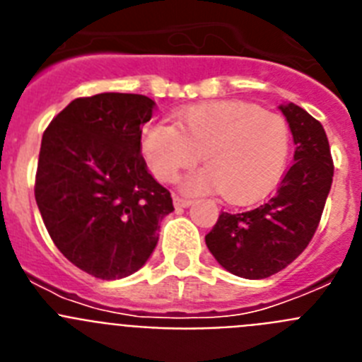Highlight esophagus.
<instances>
[{"label":"esophagus","instance_id":"1","mask_svg":"<svg viewBox=\"0 0 362 362\" xmlns=\"http://www.w3.org/2000/svg\"><path fill=\"white\" fill-rule=\"evenodd\" d=\"M174 204H175V209H187V206H190L192 204V201L185 199V197L174 196Z\"/></svg>","mask_w":362,"mask_h":362}]
</instances>
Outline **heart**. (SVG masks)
I'll list each match as a JSON object with an SVG mask.
<instances>
[{"label":"heart","instance_id":"1","mask_svg":"<svg viewBox=\"0 0 362 362\" xmlns=\"http://www.w3.org/2000/svg\"><path fill=\"white\" fill-rule=\"evenodd\" d=\"M143 152L159 181H172L197 161L204 168L181 181L188 194L219 190L228 201L261 196L283 174L290 156V127L276 112L245 101L196 105L174 124L152 121L143 130Z\"/></svg>","mask_w":362,"mask_h":362}]
</instances>
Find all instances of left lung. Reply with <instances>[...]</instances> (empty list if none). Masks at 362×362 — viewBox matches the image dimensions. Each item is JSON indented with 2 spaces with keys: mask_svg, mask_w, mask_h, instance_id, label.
Wrapping results in <instances>:
<instances>
[{
  "mask_svg": "<svg viewBox=\"0 0 362 362\" xmlns=\"http://www.w3.org/2000/svg\"><path fill=\"white\" fill-rule=\"evenodd\" d=\"M279 108L296 143L293 165L270 199L245 212H221L204 235L217 263L245 279H267L303 254L332 188L334 161L322 124L293 103Z\"/></svg>",
  "mask_w": 362,
  "mask_h": 362,
  "instance_id": "8db88e82",
  "label": "left lung"
}]
</instances>
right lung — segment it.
<instances>
[{
	"label": "right lung",
	"instance_id": "obj_1",
	"mask_svg": "<svg viewBox=\"0 0 362 362\" xmlns=\"http://www.w3.org/2000/svg\"><path fill=\"white\" fill-rule=\"evenodd\" d=\"M153 108L141 94L78 98L41 139L34 196L45 226L57 250L98 279L139 270L174 210L141 156V129Z\"/></svg>",
	"mask_w": 362,
	"mask_h": 362
}]
</instances>
